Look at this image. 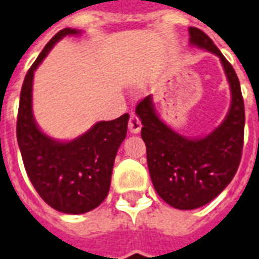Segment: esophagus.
Masks as SVG:
<instances>
[{"instance_id":"esophagus-1","label":"esophagus","mask_w":259,"mask_h":259,"mask_svg":"<svg viewBox=\"0 0 259 259\" xmlns=\"http://www.w3.org/2000/svg\"><path fill=\"white\" fill-rule=\"evenodd\" d=\"M128 130L131 134H139L140 130H142V121L135 113H131L130 115V120H128Z\"/></svg>"}]
</instances>
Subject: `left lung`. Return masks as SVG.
Instances as JSON below:
<instances>
[{"mask_svg":"<svg viewBox=\"0 0 259 259\" xmlns=\"http://www.w3.org/2000/svg\"><path fill=\"white\" fill-rule=\"evenodd\" d=\"M188 33L191 45L221 59L231 90L226 119L207 136L190 139L159 119L151 95L136 107L152 185L165 203L179 210L207 204L233 181L241 162L245 131V105L234 68L206 33L198 28H188Z\"/></svg>","mask_w":259,"mask_h":259,"instance_id":"obj_1","label":"left lung"}]
</instances>
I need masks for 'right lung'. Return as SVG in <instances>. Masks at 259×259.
Listing matches in <instances>:
<instances>
[{
    "mask_svg": "<svg viewBox=\"0 0 259 259\" xmlns=\"http://www.w3.org/2000/svg\"><path fill=\"white\" fill-rule=\"evenodd\" d=\"M78 33L65 28L45 45L25 76L17 116V142L29 179L52 208L65 214L88 212L107 198L130 119L124 113L111 121H99L71 142L52 139L37 127L32 111L34 71L57 41Z\"/></svg>",
    "mask_w": 259,
    "mask_h": 259,
    "instance_id": "add662e5",
    "label": "right lung"
}]
</instances>
